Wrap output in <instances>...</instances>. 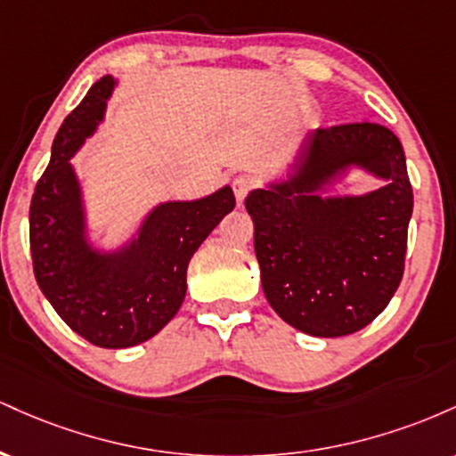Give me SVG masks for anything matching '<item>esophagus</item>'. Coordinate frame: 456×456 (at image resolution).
<instances>
[{"instance_id":"esophagus-1","label":"esophagus","mask_w":456,"mask_h":456,"mask_svg":"<svg viewBox=\"0 0 456 456\" xmlns=\"http://www.w3.org/2000/svg\"><path fill=\"white\" fill-rule=\"evenodd\" d=\"M250 188H253V182H250L248 177L238 175V177H235V180H233V192H235V199H238L240 203H242L244 197L248 195Z\"/></svg>"}]
</instances>
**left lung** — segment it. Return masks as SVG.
Listing matches in <instances>:
<instances>
[{"mask_svg": "<svg viewBox=\"0 0 456 456\" xmlns=\"http://www.w3.org/2000/svg\"><path fill=\"white\" fill-rule=\"evenodd\" d=\"M352 168L385 186L364 196L321 191ZM261 287L276 315L311 337L369 326L403 279L413 192L405 151L390 128L355 122L308 134L285 180L246 197Z\"/></svg>", "mask_w": 456, "mask_h": 456, "instance_id": "obj_1", "label": "left lung"}]
</instances>
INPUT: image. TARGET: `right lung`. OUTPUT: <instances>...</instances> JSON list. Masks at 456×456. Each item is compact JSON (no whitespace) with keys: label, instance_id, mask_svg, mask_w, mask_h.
Returning <instances> with one entry per match:
<instances>
[{"label":"right lung","instance_id":"1","mask_svg":"<svg viewBox=\"0 0 456 456\" xmlns=\"http://www.w3.org/2000/svg\"><path fill=\"white\" fill-rule=\"evenodd\" d=\"M118 86L96 81L57 130L51 160L29 206L34 274L55 313L96 347L124 349L159 334L186 296L188 261L235 208L232 186L192 201H165L113 250L87 235L81 182L70 159L104 119Z\"/></svg>","mask_w":456,"mask_h":456}]
</instances>
